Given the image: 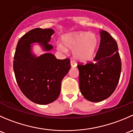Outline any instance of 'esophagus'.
Returning <instances> with one entry per match:
<instances>
[{"label":"esophagus","mask_w":133,"mask_h":133,"mask_svg":"<svg viewBox=\"0 0 133 133\" xmlns=\"http://www.w3.org/2000/svg\"><path fill=\"white\" fill-rule=\"evenodd\" d=\"M71 65L72 68H75V67H77V64H76L75 62L73 61H71Z\"/></svg>","instance_id":"esophagus-1"}]
</instances>
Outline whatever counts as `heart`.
<instances>
[{
    "label": "heart",
    "instance_id": "1",
    "mask_svg": "<svg viewBox=\"0 0 133 133\" xmlns=\"http://www.w3.org/2000/svg\"><path fill=\"white\" fill-rule=\"evenodd\" d=\"M62 43L56 44L57 49L67 52L73 49V56L81 62H88L94 58L98 47V38L94 33L88 32H75L65 34Z\"/></svg>",
    "mask_w": 133,
    "mask_h": 133
}]
</instances>
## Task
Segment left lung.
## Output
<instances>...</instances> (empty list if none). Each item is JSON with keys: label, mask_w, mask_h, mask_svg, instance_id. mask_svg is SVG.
Instances as JSON below:
<instances>
[{"label": "left lung", "mask_w": 133, "mask_h": 133, "mask_svg": "<svg viewBox=\"0 0 133 133\" xmlns=\"http://www.w3.org/2000/svg\"><path fill=\"white\" fill-rule=\"evenodd\" d=\"M101 42L95 62L77 65L79 87L84 98L91 102L107 99L116 90L122 70V62L115 39L105 30L100 31Z\"/></svg>", "instance_id": "1"}]
</instances>
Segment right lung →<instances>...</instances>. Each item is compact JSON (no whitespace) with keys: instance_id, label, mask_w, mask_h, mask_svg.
<instances>
[{"instance_id":"add662e5","label":"right lung","mask_w":133,"mask_h":133,"mask_svg":"<svg viewBox=\"0 0 133 133\" xmlns=\"http://www.w3.org/2000/svg\"><path fill=\"white\" fill-rule=\"evenodd\" d=\"M55 31L38 28L26 33L18 42L14 55V71L23 94L32 102L47 105L58 97L61 82L71 68L70 60H58L51 53L36 56L32 45L39 43L45 51L53 47L49 44Z\"/></svg>"}]
</instances>
